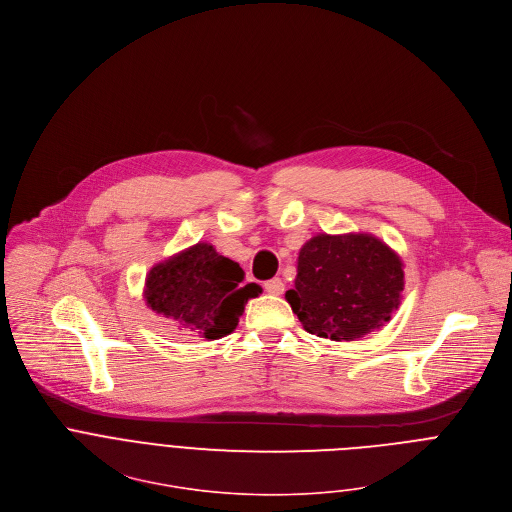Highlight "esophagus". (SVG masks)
Instances as JSON below:
<instances>
[{
	"mask_svg": "<svg viewBox=\"0 0 512 512\" xmlns=\"http://www.w3.org/2000/svg\"><path fill=\"white\" fill-rule=\"evenodd\" d=\"M265 291H267L269 295H281V293L285 291V285H283V281H281L279 277H275V279L265 281Z\"/></svg>",
	"mask_w": 512,
	"mask_h": 512,
	"instance_id": "esophagus-1",
	"label": "esophagus"
}]
</instances>
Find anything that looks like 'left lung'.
<instances>
[{
	"instance_id": "8db88e82",
	"label": "left lung",
	"mask_w": 512,
	"mask_h": 512,
	"mask_svg": "<svg viewBox=\"0 0 512 512\" xmlns=\"http://www.w3.org/2000/svg\"><path fill=\"white\" fill-rule=\"evenodd\" d=\"M402 291L404 261L380 237L317 233L299 249L295 287L285 299L305 331L354 342L392 319Z\"/></svg>"
}]
</instances>
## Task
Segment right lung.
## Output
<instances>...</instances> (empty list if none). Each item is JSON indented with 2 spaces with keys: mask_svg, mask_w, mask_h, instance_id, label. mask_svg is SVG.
<instances>
[{
  "mask_svg": "<svg viewBox=\"0 0 512 512\" xmlns=\"http://www.w3.org/2000/svg\"><path fill=\"white\" fill-rule=\"evenodd\" d=\"M239 263L223 257L215 245L199 241L150 267L144 279V303L181 331L209 342L235 331L257 283L243 285Z\"/></svg>",
  "mask_w": 512,
  "mask_h": 512,
  "instance_id": "right-lung-1",
  "label": "right lung"
}]
</instances>
